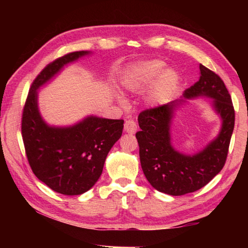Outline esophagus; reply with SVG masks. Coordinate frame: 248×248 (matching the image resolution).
<instances>
[{
    "label": "esophagus",
    "instance_id": "1",
    "mask_svg": "<svg viewBox=\"0 0 248 248\" xmlns=\"http://www.w3.org/2000/svg\"><path fill=\"white\" fill-rule=\"evenodd\" d=\"M136 129H138V125L132 119H129L124 123V131L129 134H134L136 132Z\"/></svg>",
    "mask_w": 248,
    "mask_h": 248
}]
</instances>
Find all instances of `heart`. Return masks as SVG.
I'll use <instances>...</instances> for the list:
<instances>
[{
    "label": "heart",
    "mask_w": 248,
    "mask_h": 248,
    "mask_svg": "<svg viewBox=\"0 0 248 248\" xmlns=\"http://www.w3.org/2000/svg\"><path fill=\"white\" fill-rule=\"evenodd\" d=\"M165 66V62L160 60L136 62L125 73L121 84L125 91L139 93L155 80L147 94V102L151 107H159L172 96L179 84L178 73L170 68L164 69ZM115 98L120 104H125V99L120 93H115Z\"/></svg>",
    "instance_id": "1"
}]
</instances>
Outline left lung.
<instances>
[{
	"label": "left lung",
	"mask_w": 248,
	"mask_h": 248,
	"mask_svg": "<svg viewBox=\"0 0 248 248\" xmlns=\"http://www.w3.org/2000/svg\"><path fill=\"white\" fill-rule=\"evenodd\" d=\"M199 69V80L184 91L183 99L146 109L138 118L140 131L135 136L141 170L156 191L171 196L197 191L222 170L234 128L233 105L223 80L202 65ZM202 96L213 99L210 105L222 121L220 132L196 154H182L171 143L172 120L187 99Z\"/></svg>",
	"instance_id": "8db88e82"
}]
</instances>
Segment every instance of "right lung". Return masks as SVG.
<instances>
[{
  "label": "right lung",
  "instance_id": "right-lung-1",
  "mask_svg": "<svg viewBox=\"0 0 248 248\" xmlns=\"http://www.w3.org/2000/svg\"><path fill=\"white\" fill-rule=\"evenodd\" d=\"M91 51L72 52L46 66L34 80L22 115V139L35 176L62 195H81L91 189L103 170L108 154L124 129L123 119L89 115L71 125L46 124L38 108V91L65 66Z\"/></svg>",
  "mask_w": 248,
  "mask_h": 248
}]
</instances>
